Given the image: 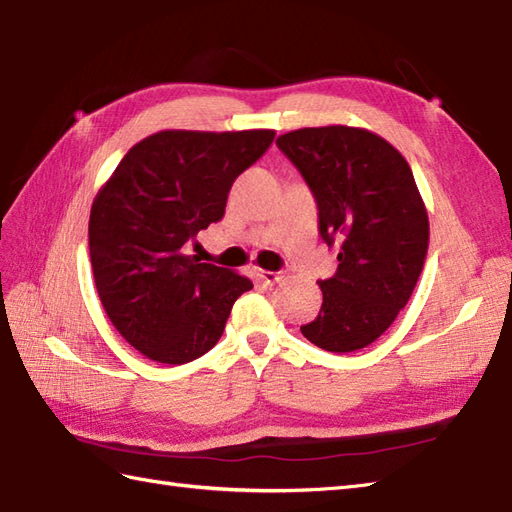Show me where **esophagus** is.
I'll return each instance as SVG.
<instances>
[{
	"instance_id": "esophagus-1",
	"label": "esophagus",
	"mask_w": 512,
	"mask_h": 512,
	"mask_svg": "<svg viewBox=\"0 0 512 512\" xmlns=\"http://www.w3.org/2000/svg\"><path fill=\"white\" fill-rule=\"evenodd\" d=\"M255 275H257L261 281H266V283H279V281L285 277V272H283V270L272 272V270H259V268H255Z\"/></svg>"
}]
</instances>
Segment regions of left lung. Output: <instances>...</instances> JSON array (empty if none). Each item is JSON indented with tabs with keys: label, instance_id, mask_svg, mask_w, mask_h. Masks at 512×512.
<instances>
[{
	"label": "left lung",
	"instance_id": "left-lung-1",
	"mask_svg": "<svg viewBox=\"0 0 512 512\" xmlns=\"http://www.w3.org/2000/svg\"><path fill=\"white\" fill-rule=\"evenodd\" d=\"M277 146L312 189L320 237L340 246L303 336L331 353L364 349L406 307L427 255L430 222L410 165L386 139L353 126L299 128Z\"/></svg>",
	"mask_w": 512,
	"mask_h": 512
}]
</instances>
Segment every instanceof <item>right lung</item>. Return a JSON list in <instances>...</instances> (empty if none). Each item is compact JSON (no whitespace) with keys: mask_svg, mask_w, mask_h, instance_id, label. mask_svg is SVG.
<instances>
[{"mask_svg":"<svg viewBox=\"0 0 512 512\" xmlns=\"http://www.w3.org/2000/svg\"><path fill=\"white\" fill-rule=\"evenodd\" d=\"M275 130H161L130 148L95 196L89 253L106 316L141 355L187 364L222 336L253 288L229 268L198 264L183 246L224 216L233 181Z\"/></svg>","mask_w":512,"mask_h":512,"instance_id":"add662e5","label":"right lung"}]
</instances>
